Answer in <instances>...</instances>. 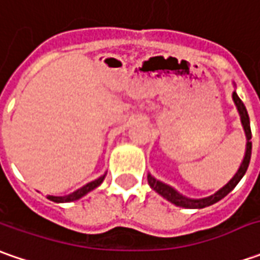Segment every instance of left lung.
<instances>
[{"mask_svg":"<svg viewBox=\"0 0 260 260\" xmlns=\"http://www.w3.org/2000/svg\"><path fill=\"white\" fill-rule=\"evenodd\" d=\"M233 100H235L236 105H237V110H239V114H240V118H242V124L245 127L246 137H247V145H246V155L242 165L239 168V171L236 172V175L230 179V182L227 185H224L221 189H218L214 195L211 197H207V198H201V200H189L184 195H181L179 192H176L172 186L164 184L160 181L155 179L153 176L147 175V182L149 185L155 189L157 194H160L164 198H166L168 201H171L172 204L178 205V207H184V208H204V207H208V205L214 204L217 201H220L221 198H224L225 195L229 194L236 185L239 184V181L243 178V175L246 174L247 171V166H249V162H250V155H252V132H250V121H249V114L246 111L245 104L242 103V100L237 96L236 92H233Z\"/></svg>","mask_w":260,"mask_h":260,"instance_id":"left-lung-1","label":"left lung"}]
</instances>
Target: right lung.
<instances>
[{
  "instance_id": "obj_1",
  "label": "right lung",
  "mask_w": 260,
  "mask_h": 260,
  "mask_svg": "<svg viewBox=\"0 0 260 260\" xmlns=\"http://www.w3.org/2000/svg\"><path fill=\"white\" fill-rule=\"evenodd\" d=\"M104 176H105V175H104ZM104 176H101V178L95 179V181H92V182L86 184L85 186H82V188L76 189L75 192H72V194L65 195V197H52V195H47V198H49L50 201H55V203H71V201L79 200L81 197H84V195L88 194L89 191H92L94 188H96L98 185L101 184V182L104 181Z\"/></svg>"
}]
</instances>
